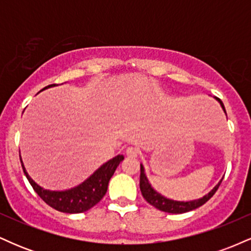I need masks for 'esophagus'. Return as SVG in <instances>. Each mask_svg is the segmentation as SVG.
Listing matches in <instances>:
<instances>
[{
	"label": "esophagus",
	"instance_id": "esophagus-1",
	"mask_svg": "<svg viewBox=\"0 0 251 251\" xmlns=\"http://www.w3.org/2000/svg\"><path fill=\"white\" fill-rule=\"evenodd\" d=\"M138 154H139V151H138V149L135 148H127L126 149V155L129 158H135L138 157Z\"/></svg>",
	"mask_w": 251,
	"mask_h": 251
}]
</instances>
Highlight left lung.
Returning a JSON list of instances; mask_svg holds the SVG:
<instances>
[{
    "instance_id": "left-lung-1",
    "label": "left lung",
    "mask_w": 251,
    "mask_h": 251,
    "mask_svg": "<svg viewBox=\"0 0 251 251\" xmlns=\"http://www.w3.org/2000/svg\"><path fill=\"white\" fill-rule=\"evenodd\" d=\"M216 99L220 101L222 108H223L224 112H226V108H224V105H223V102H222V100L220 99V98H216ZM221 183H222V180L215 186L214 189L211 190V191L209 192L208 195L204 196V197L201 198V200H196V201H171V200H168V198L163 197L162 195L158 194V192H155L154 190L151 188L148 178H146L145 174H144L143 165H140L139 186H140V191H142L143 197L145 198V201H148V203L151 204V205H153L154 208L160 210V211L169 212V214H184V212H188V211H191V210L200 208V206L203 205V204H205L206 201H208L210 198L215 195V192L217 191L218 188H220Z\"/></svg>"
}]
</instances>
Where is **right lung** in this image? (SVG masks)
Segmentation results:
<instances>
[{"label": "right lung", "mask_w": 251, "mask_h": 251, "mask_svg": "<svg viewBox=\"0 0 251 251\" xmlns=\"http://www.w3.org/2000/svg\"><path fill=\"white\" fill-rule=\"evenodd\" d=\"M51 86H55V83L45 88L51 87ZM123 159L124 155H117L113 159L108 160L107 163L100 166L87 180L83 181L76 188L67 190V191H50V190L42 189L28 176L24 164H22V169H24L25 177L29 180L30 185L33 186L34 191L42 198L45 203H47L48 205L57 211L66 212V214H80V212H85L93 208L96 204L102 200L107 191L108 181L120 162H123Z\"/></svg>", "instance_id": "add662e5"}]
</instances>
